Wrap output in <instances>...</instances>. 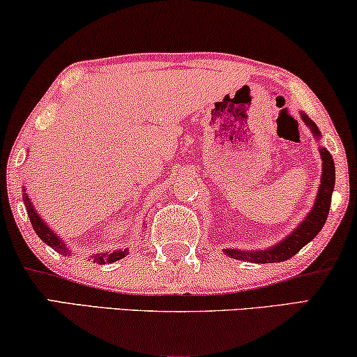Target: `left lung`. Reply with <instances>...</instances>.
I'll return each mask as SVG.
<instances>
[{
  "mask_svg": "<svg viewBox=\"0 0 357 357\" xmlns=\"http://www.w3.org/2000/svg\"><path fill=\"white\" fill-rule=\"evenodd\" d=\"M302 119L307 125L310 126V130L314 131L315 138H319L320 131L317 128L314 121H312L307 115H302ZM320 155L324 160V174H321V183L319 188V195H317L315 204L309 213V216L299 227L296 229L291 236H287L284 241L278 245L268 248V250H257V252H241L234 250V248H227L224 250L226 255L236 260L243 261H252V263H278L289 260L291 257H294L302 247H305L312 238L317 237V234L321 231V227L325 226L326 218H328L330 211V203H331V193L335 188V162L331 154L325 148H320Z\"/></svg>",
  "mask_w": 357,
  "mask_h": 357,
  "instance_id": "8db88e82",
  "label": "left lung"
}]
</instances>
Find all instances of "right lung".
<instances>
[{
	"label": "right lung",
	"instance_id": "add662e5",
	"mask_svg": "<svg viewBox=\"0 0 357 357\" xmlns=\"http://www.w3.org/2000/svg\"><path fill=\"white\" fill-rule=\"evenodd\" d=\"M24 198H26V208H27V214H29V219H31V224L33 227V231L38 237L42 238L43 242L48 243L52 248H55V250L65 253V255H70V252H68V248H65V243H63L60 238H58L55 234H53L50 229L47 227V224L42 221L40 218H38V214L36 209L32 208V203L31 199L27 198V195L24 193ZM125 255H128V250H116V252H107V253H100V255H96L92 260L94 263H99V265H105V263H114L116 260H121Z\"/></svg>",
	"mask_w": 357,
	"mask_h": 357
}]
</instances>
